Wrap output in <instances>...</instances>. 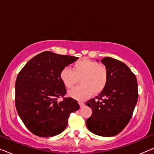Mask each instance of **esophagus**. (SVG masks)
<instances>
[{"instance_id":"1","label":"esophagus","mask_w":154,"mask_h":154,"mask_svg":"<svg viewBox=\"0 0 154 154\" xmlns=\"http://www.w3.org/2000/svg\"><path fill=\"white\" fill-rule=\"evenodd\" d=\"M79 105H80V107H82L85 105V103H82V102H79Z\"/></svg>"}]
</instances>
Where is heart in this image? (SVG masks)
<instances>
[{
	"instance_id": "obj_1",
	"label": "heart",
	"mask_w": 154,
	"mask_h": 154,
	"mask_svg": "<svg viewBox=\"0 0 154 154\" xmlns=\"http://www.w3.org/2000/svg\"><path fill=\"white\" fill-rule=\"evenodd\" d=\"M107 69L100 63L89 59L75 62L72 70L65 67L61 70L60 79L67 89H72L80 79L81 85L69 91V95L77 100L82 101L93 94H101L108 82Z\"/></svg>"
}]
</instances>
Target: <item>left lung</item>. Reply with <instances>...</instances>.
<instances>
[{"mask_svg": "<svg viewBox=\"0 0 154 154\" xmlns=\"http://www.w3.org/2000/svg\"><path fill=\"white\" fill-rule=\"evenodd\" d=\"M101 62L108 72L107 85L86 103L92 110L86 125L93 134L111 137L120 133L129 123L138 101V83L136 75L124 63L111 57Z\"/></svg>", "mask_w": 154, "mask_h": 154, "instance_id": "left-lung-1", "label": "left lung"}]
</instances>
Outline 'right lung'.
<instances>
[{
	"label": "right lung",
	"instance_id": "add662e5",
	"mask_svg": "<svg viewBox=\"0 0 154 154\" xmlns=\"http://www.w3.org/2000/svg\"><path fill=\"white\" fill-rule=\"evenodd\" d=\"M78 59L43 51L18 73L15 84L16 110L25 127L36 136L46 138L62 133L70 113L79 109L72 98L58 101L67 92L60 79L61 70Z\"/></svg>",
	"mask_w": 154,
	"mask_h": 154
}]
</instances>
